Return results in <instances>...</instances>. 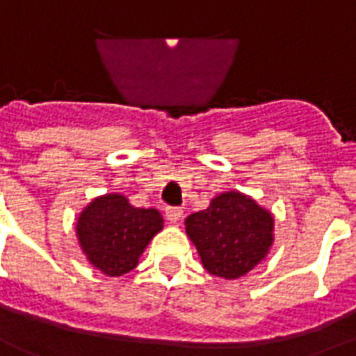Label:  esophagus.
Instances as JSON below:
<instances>
[{
	"mask_svg": "<svg viewBox=\"0 0 356 356\" xmlns=\"http://www.w3.org/2000/svg\"><path fill=\"white\" fill-rule=\"evenodd\" d=\"M166 218L172 224H177L181 218H183V209L181 207H168L166 209Z\"/></svg>",
	"mask_w": 356,
	"mask_h": 356,
	"instance_id": "34e87169",
	"label": "esophagus"
}]
</instances>
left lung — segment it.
<instances>
[{
	"label": "left lung",
	"instance_id": "8db88e82",
	"mask_svg": "<svg viewBox=\"0 0 356 356\" xmlns=\"http://www.w3.org/2000/svg\"><path fill=\"white\" fill-rule=\"evenodd\" d=\"M184 226L203 267L224 280L250 273L275 243L273 213L238 190L213 197L207 209L190 214Z\"/></svg>",
	"mask_w": 356,
	"mask_h": 356
}]
</instances>
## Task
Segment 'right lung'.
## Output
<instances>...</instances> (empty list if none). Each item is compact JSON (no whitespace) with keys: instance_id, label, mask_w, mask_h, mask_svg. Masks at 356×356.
I'll use <instances>...</instances> for the list:
<instances>
[{"instance_id":"add662e5","label":"right lung","mask_w":356,"mask_h":356,"mask_svg":"<svg viewBox=\"0 0 356 356\" xmlns=\"http://www.w3.org/2000/svg\"><path fill=\"white\" fill-rule=\"evenodd\" d=\"M164 227L156 209H138L123 194L95 197L76 220V237L88 261L106 276H123L138 265L151 238Z\"/></svg>"}]
</instances>
